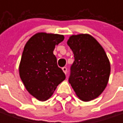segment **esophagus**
Returning a JSON list of instances; mask_svg holds the SVG:
<instances>
[{
    "label": "esophagus",
    "instance_id": "esophagus-1",
    "mask_svg": "<svg viewBox=\"0 0 123 123\" xmlns=\"http://www.w3.org/2000/svg\"><path fill=\"white\" fill-rule=\"evenodd\" d=\"M62 70H63V71L64 72V74H67V68L64 67H63V68H62Z\"/></svg>",
    "mask_w": 123,
    "mask_h": 123
}]
</instances>
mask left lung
<instances>
[{
	"label": "left lung",
	"mask_w": 123,
	"mask_h": 123,
	"mask_svg": "<svg viewBox=\"0 0 123 123\" xmlns=\"http://www.w3.org/2000/svg\"><path fill=\"white\" fill-rule=\"evenodd\" d=\"M67 44L74 55L69 84L81 100L96 98L105 88L111 73L110 62L103 48L88 34L71 36Z\"/></svg>",
	"instance_id": "8db88e82"
}]
</instances>
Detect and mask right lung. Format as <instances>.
<instances>
[{"instance_id":"add662e5","label":"right lung","mask_w":123,"mask_h":123,"mask_svg":"<svg viewBox=\"0 0 123 123\" xmlns=\"http://www.w3.org/2000/svg\"><path fill=\"white\" fill-rule=\"evenodd\" d=\"M64 39L61 35L39 32L25 45L19 66L20 76L27 91L40 101L49 99L66 79L53 54L55 45Z\"/></svg>"}]
</instances>
